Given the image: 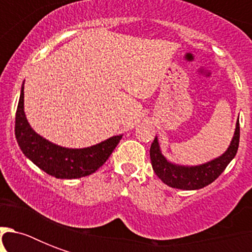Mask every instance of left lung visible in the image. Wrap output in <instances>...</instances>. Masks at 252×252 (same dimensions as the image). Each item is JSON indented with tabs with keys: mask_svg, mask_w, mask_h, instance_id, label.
Wrapping results in <instances>:
<instances>
[{
	"mask_svg": "<svg viewBox=\"0 0 252 252\" xmlns=\"http://www.w3.org/2000/svg\"><path fill=\"white\" fill-rule=\"evenodd\" d=\"M239 145V123L235 126L234 137L231 140L229 149L213 161L204 163L200 166H192V167H184V166H176L167 162L162 156L159 145H158L157 137L154 138L153 144L150 146V161L153 166L154 172L157 174L159 179L172 188L179 189H199L203 188L212 182H215L230 161L235 157Z\"/></svg>",
	"mask_w": 252,
	"mask_h": 252,
	"instance_id": "left-lung-1",
	"label": "left lung"
}]
</instances>
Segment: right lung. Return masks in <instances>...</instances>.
<instances>
[{"mask_svg":"<svg viewBox=\"0 0 252 252\" xmlns=\"http://www.w3.org/2000/svg\"><path fill=\"white\" fill-rule=\"evenodd\" d=\"M23 87L15 114V137L26 157L49 175L60 179H76L95 172L110 158L122 136H114L98 145L85 149H66L35 133L23 110Z\"/></svg>","mask_w":252,"mask_h":252,"instance_id":"obj_1","label":"right lung"}]
</instances>
